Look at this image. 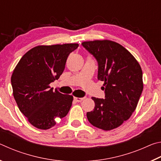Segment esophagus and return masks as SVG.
<instances>
[{
    "label": "esophagus",
    "mask_w": 161,
    "mask_h": 161,
    "mask_svg": "<svg viewBox=\"0 0 161 161\" xmlns=\"http://www.w3.org/2000/svg\"><path fill=\"white\" fill-rule=\"evenodd\" d=\"M84 99V98H80V97H75L74 98L75 101H76L77 102H81Z\"/></svg>",
    "instance_id": "34e87169"
}]
</instances>
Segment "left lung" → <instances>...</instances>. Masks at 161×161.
Listing matches in <instances>:
<instances>
[{
  "instance_id": "1",
  "label": "left lung",
  "mask_w": 161,
  "mask_h": 161,
  "mask_svg": "<svg viewBox=\"0 0 161 161\" xmlns=\"http://www.w3.org/2000/svg\"><path fill=\"white\" fill-rule=\"evenodd\" d=\"M99 65L98 80L104 81L105 99L92 97L95 107L86 113L89 123L110 130L127 121L137 107L143 89V73L131 53L116 42L97 40L81 43Z\"/></svg>"
}]
</instances>
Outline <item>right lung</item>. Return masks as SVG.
<instances>
[{"instance_id": "obj_1", "label": "right lung", "mask_w": 161, "mask_h": 161, "mask_svg": "<svg viewBox=\"0 0 161 161\" xmlns=\"http://www.w3.org/2000/svg\"><path fill=\"white\" fill-rule=\"evenodd\" d=\"M78 46L77 43L36 46L22 57L13 70V97L20 111L37 129H50L57 119L69 112L73 96L53 91L50 84L59 78L68 56Z\"/></svg>"}]
</instances>
